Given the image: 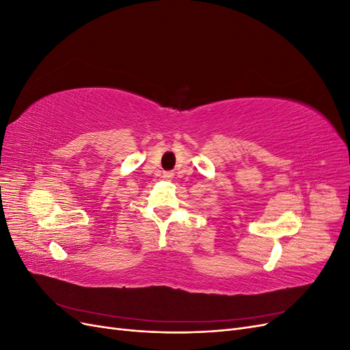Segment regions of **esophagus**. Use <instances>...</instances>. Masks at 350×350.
<instances>
[{
	"label": "esophagus",
	"instance_id": "obj_1",
	"mask_svg": "<svg viewBox=\"0 0 350 350\" xmlns=\"http://www.w3.org/2000/svg\"><path fill=\"white\" fill-rule=\"evenodd\" d=\"M163 178H166V179H171V178H174V172H172V171H167V172H165V174H163Z\"/></svg>",
	"mask_w": 350,
	"mask_h": 350
}]
</instances>
